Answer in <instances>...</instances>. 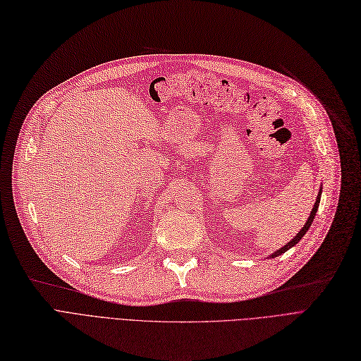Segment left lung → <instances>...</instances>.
Wrapping results in <instances>:
<instances>
[{"label":"left lung","instance_id":"8db88e82","mask_svg":"<svg viewBox=\"0 0 361 361\" xmlns=\"http://www.w3.org/2000/svg\"><path fill=\"white\" fill-rule=\"evenodd\" d=\"M319 201H321V190H319V193H318V196H317V202H315V205H313V208H312V213H310V216H309V219H307V222H306V225L300 229V232L298 234L290 240V241H288L283 247H281L279 250H276L274 253H271L270 257L271 258H276V257H279V255H282V253H285L286 250H289L290 247H294L295 244L303 238V235L306 234V232L309 231V228H310V225H312V222H313V219H315V214H317V212H318V207H319Z\"/></svg>","mask_w":361,"mask_h":361}]
</instances>
